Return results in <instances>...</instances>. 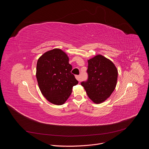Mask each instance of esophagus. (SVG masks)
<instances>
[{"instance_id":"esophagus-1","label":"esophagus","mask_w":149,"mask_h":149,"mask_svg":"<svg viewBox=\"0 0 149 149\" xmlns=\"http://www.w3.org/2000/svg\"><path fill=\"white\" fill-rule=\"evenodd\" d=\"M75 78H76V79H77L78 81H81L80 76H79V75H76V76H75Z\"/></svg>"}]
</instances>
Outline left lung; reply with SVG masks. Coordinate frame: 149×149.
Segmentation results:
<instances>
[{
	"label": "left lung",
	"instance_id": "8db88e82",
	"mask_svg": "<svg viewBox=\"0 0 149 149\" xmlns=\"http://www.w3.org/2000/svg\"><path fill=\"white\" fill-rule=\"evenodd\" d=\"M88 79L81 84L88 97L100 104L108 98L114 91L117 81L118 71L109 59L98 55L88 61Z\"/></svg>",
	"mask_w": 149,
	"mask_h": 149
}]
</instances>
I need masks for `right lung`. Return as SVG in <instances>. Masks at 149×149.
Segmentation results:
<instances>
[{
	"instance_id": "obj_1",
	"label": "right lung",
	"mask_w": 149,
	"mask_h": 149,
	"mask_svg": "<svg viewBox=\"0 0 149 149\" xmlns=\"http://www.w3.org/2000/svg\"><path fill=\"white\" fill-rule=\"evenodd\" d=\"M67 55L60 49H54L42 55L38 60L36 79L39 89L48 101L62 105L72 93L78 81L71 71Z\"/></svg>"
}]
</instances>
